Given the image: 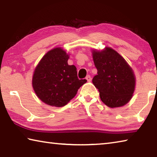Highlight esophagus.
<instances>
[{"label":"esophagus","mask_w":157,"mask_h":157,"mask_svg":"<svg viewBox=\"0 0 157 157\" xmlns=\"http://www.w3.org/2000/svg\"><path fill=\"white\" fill-rule=\"evenodd\" d=\"M86 80L88 81V82H91V77L88 75H87V76L86 77Z\"/></svg>","instance_id":"esophagus-1"}]
</instances>
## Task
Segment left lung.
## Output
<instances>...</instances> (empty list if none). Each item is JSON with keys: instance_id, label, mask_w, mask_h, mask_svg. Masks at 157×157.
Segmentation results:
<instances>
[{"instance_id": "obj_1", "label": "left lung", "mask_w": 157, "mask_h": 157, "mask_svg": "<svg viewBox=\"0 0 157 157\" xmlns=\"http://www.w3.org/2000/svg\"><path fill=\"white\" fill-rule=\"evenodd\" d=\"M98 75L93 84L100 92L101 100L111 108L124 106L132 99L136 86L134 71L125 59L109 47L92 50Z\"/></svg>"}]
</instances>
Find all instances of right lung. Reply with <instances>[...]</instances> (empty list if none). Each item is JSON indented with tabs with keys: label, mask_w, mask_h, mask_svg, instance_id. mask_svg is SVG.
Segmentation results:
<instances>
[{
	"label": "right lung",
	"mask_w": 157,
	"mask_h": 157,
	"mask_svg": "<svg viewBox=\"0 0 157 157\" xmlns=\"http://www.w3.org/2000/svg\"><path fill=\"white\" fill-rule=\"evenodd\" d=\"M68 59L69 55L64 50L55 48L45 54L34 69L33 89L48 105L61 107L67 105L87 82L78 79L77 68L68 64Z\"/></svg>",
	"instance_id": "1"
}]
</instances>
